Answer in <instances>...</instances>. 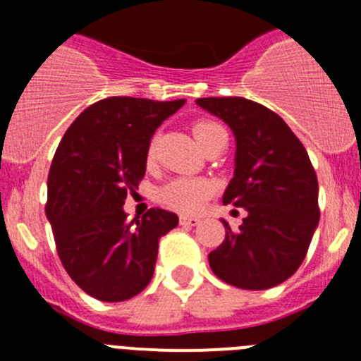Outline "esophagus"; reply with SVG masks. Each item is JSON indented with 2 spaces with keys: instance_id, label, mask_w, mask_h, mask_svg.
<instances>
[{
  "instance_id": "obj_1",
  "label": "esophagus",
  "mask_w": 361,
  "mask_h": 361,
  "mask_svg": "<svg viewBox=\"0 0 361 361\" xmlns=\"http://www.w3.org/2000/svg\"><path fill=\"white\" fill-rule=\"evenodd\" d=\"M180 226H197L200 224L199 216H188V215H180Z\"/></svg>"
}]
</instances>
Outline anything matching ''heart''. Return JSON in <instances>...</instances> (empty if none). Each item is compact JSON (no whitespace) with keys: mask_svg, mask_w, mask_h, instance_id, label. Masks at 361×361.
I'll return each instance as SVG.
<instances>
[{"mask_svg":"<svg viewBox=\"0 0 361 361\" xmlns=\"http://www.w3.org/2000/svg\"><path fill=\"white\" fill-rule=\"evenodd\" d=\"M224 130L213 121L200 119L193 124V135H195L197 142L202 148L215 141L216 137L222 135ZM155 155V141H152L148 148V159L152 161ZM213 184L206 178H190V177H180L173 178L170 183L162 186L161 193H159V200L164 204L166 208L173 209V212L184 213V215H193L199 213L200 209L206 206L209 197L213 195Z\"/></svg>","mask_w":361,"mask_h":361,"instance_id":"b5f03b06","label":"heart"}]
</instances>
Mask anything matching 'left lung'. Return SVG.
Returning <instances> with one entry per match:
<instances>
[{"mask_svg": "<svg viewBox=\"0 0 361 361\" xmlns=\"http://www.w3.org/2000/svg\"><path fill=\"white\" fill-rule=\"evenodd\" d=\"M197 104L231 128L235 175L222 202L244 208L238 231L208 255L212 271L240 289H269L295 275L318 226V178L298 137L280 116L244 97H204Z\"/></svg>", "mask_w": 361, "mask_h": 361, "instance_id": "left-lung-1", "label": "left lung"}]
</instances>
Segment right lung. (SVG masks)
Returning <instances> with one entry per match:
<instances>
[{
	"mask_svg": "<svg viewBox=\"0 0 361 361\" xmlns=\"http://www.w3.org/2000/svg\"><path fill=\"white\" fill-rule=\"evenodd\" d=\"M184 103L103 99L81 111L57 146L44 212L66 273L101 302L139 295L153 276L159 238L178 224L159 208L128 224L123 206L145 177L153 133Z\"/></svg>",
	"mask_w": 361,
	"mask_h": 361,
	"instance_id": "obj_1",
	"label": "right lung"
}]
</instances>
